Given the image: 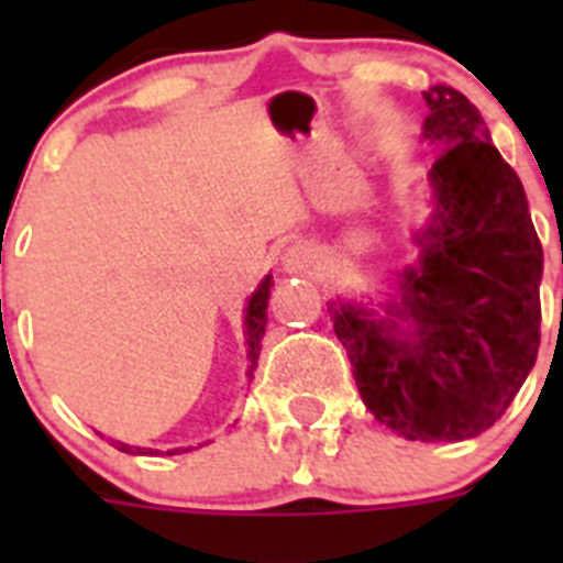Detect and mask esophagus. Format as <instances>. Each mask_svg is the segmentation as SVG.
I'll return each instance as SVG.
<instances>
[{
  "label": "esophagus",
  "mask_w": 563,
  "mask_h": 563,
  "mask_svg": "<svg viewBox=\"0 0 563 563\" xmlns=\"http://www.w3.org/2000/svg\"><path fill=\"white\" fill-rule=\"evenodd\" d=\"M312 262H316V251H312L310 245H305V242H298V245H292L290 251L285 253L287 271H307Z\"/></svg>",
  "instance_id": "34e87169"
}]
</instances>
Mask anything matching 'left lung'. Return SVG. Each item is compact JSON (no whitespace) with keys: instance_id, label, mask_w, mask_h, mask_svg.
<instances>
[{"instance_id":"1","label":"left lung","mask_w":563,"mask_h":563,"mask_svg":"<svg viewBox=\"0 0 563 563\" xmlns=\"http://www.w3.org/2000/svg\"><path fill=\"white\" fill-rule=\"evenodd\" d=\"M422 96V137L442 148L420 258L383 318L341 301L330 312L366 409L406 440L460 442L490 429L533 369L544 253L479 109L449 84Z\"/></svg>"}]
</instances>
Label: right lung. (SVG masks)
Returning <instances> with one entry per match:
<instances>
[{"label":"right lung","mask_w":563,"mask_h":563,"mask_svg":"<svg viewBox=\"0 0 563 563\" xmlns=\"http://www.w3.org/2000/svg\"><path fill=\"white\" fill-rule=\"evenodd\" d=\"M267 298H271V276L258 285V290L253 292L251 301H247V310H245V335H247V357H251V369H247V377H253V369H256V361H258V352H262V338H265V324H267ZM118 449L123 454H152V449H134V445H123L118 442ZM188 451V449H183ZM166 454H180L177 451H166Z\"/></svg>","instance_id":"1"}]
</instances>
